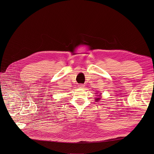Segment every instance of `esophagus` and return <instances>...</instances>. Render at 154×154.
<instances>
[{
    "label": "esophagus",
    "instance_id": "esophagus-1",
    "mask_svg": "<svg viewBox=\"0 0 154 154\" xmlns=\"http://www.w3.org/2000/svg\"><path fill=\"white\" fill-rule=\"evenodd\" d=\"M79 88H83L85 87V85H83V84H79Z\"/></svg>",
    "mask_w": 154,
    "mask_h": 154
}]
</instances>
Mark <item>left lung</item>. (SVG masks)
I'll use <instances>...</instances> for the list:
<instances>
[{
  "instance_id": "8db88e82",
  "label": "left lung",
  "mask_w": 154,
  "mask_h": 154,
  "mask_svg": "<svg viewBox=\"0 0 154 154\" xmlns=\"http://www.w3.org/2000/svg\"><path fill=\"white\" fill-rule=\"evenodd\" d=\"M100 100H101V97H97V98H96L95 100H96V101H99Z\"/></svg>"
}]
</instances>
